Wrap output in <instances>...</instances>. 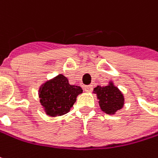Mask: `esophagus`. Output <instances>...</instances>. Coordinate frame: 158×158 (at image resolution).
<instances>
[{
    "mask_svg": "<svg viewBox=\"0 0 158 158\" xmlns=\"http://www.w3.org/2000/svg\"><path fill=\"white\" fill-rule=\"evenodd\" d=\"M85 92H92V90H93V85H85Z\"/></svg>",
    "mask_w": 158,
    "mask_h": 158,
    "instance_id": "obj_1",
    "label": "esophagus"
}]
</instances>
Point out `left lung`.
I'll use <instances>...</instances> for the list:
<instances>
[{"instance_id": "1", "label": "left lung", "mask_w": 158, "mask_h": 158, "mask_svg": "<svg viewBox=\"0 0 158 158\" xmlns=\"http://www.w3.org/2000/svg\"><path fill=\"white\" fill-rule=\"evenodd\" d=\"M94 91L99 99L100 107L105 113L114 114L123 107V94L112 83L107 86H97Z\"/></svg>"}]
</instances>
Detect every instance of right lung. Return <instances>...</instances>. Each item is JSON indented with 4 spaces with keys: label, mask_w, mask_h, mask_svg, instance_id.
Masks as SVG:
<instances>
[{
    "label": "right lung",
    "mask_w": 158,
    "mask_h": 158,
    "mask_svg": "<svg viewBox=\"0 0 158 158\" xmlns=\"http://www.w3.org/2000/svg\"><path fill=\"white\" fill-rule=\"evenodd\" d=\"M82 92L80 86L69 85L68 79L59 74L40 87V103L48 115L61 116L70 110Z\"/></svg>",
    "instance_id": "1"
}]
</instances>
